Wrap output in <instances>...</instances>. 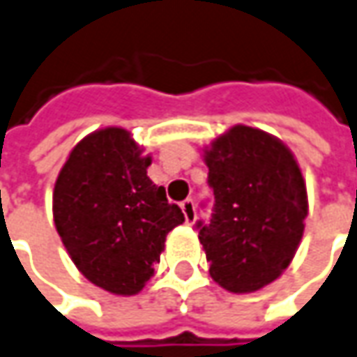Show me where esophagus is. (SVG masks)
<instances>
[{
    "label": "esophagus",
    "instance_id": "1",
    "mask_svg": "<svg viewBox=\"0 0 357 357\" xmlns=\"http://www.w3.org/2000/svg\"><path fill=\"white\" fill-rule=\"evenodd\" d=\"M181 211H183V217H185V220H188L189 225H191V222L195 220V217H197L193 199H185V201H181Z\"/></svg>",
    "mask_w": 357,
    "mask_h": 357
}]
</instances>
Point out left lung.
<instances>
[{"mask_svg": "<svg viewBox=\"0 0 357 357\" xmlns=\"http://www.w3.org/2000/svg\"><path fill=\"white\" fill-rule=\"evenodd\" d=\"M205 164L215 205L197 229L211 278L232 293L261 289L303 238L309 205L299 164L281 140L244 125L213 140Z\"/></svg>", "mask_w": 357, "mask_h": 357, "instance_id": "left-lung-1", "label": "left lung"}]
</instances>
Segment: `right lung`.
Returning a JSON list of instances; mask_svg holds the SVG:
<instances>
[{"instance_id":"add662e5","label":"right lung","mask_w":357,"mask_h":357,"mask_svg":"<svg viewBox=\"0 0 357 357\" xmlns=\"http://www.w3.org/2000/svg\"><path fill=\"white\" fill-rule=\"evenodd\" d=\"M150 156L125 128L79 140L52 195L58 234L76 268L97 287L135 295L154 275L166 234L185 217L146 176Z\"/></svg>"}]
</instances>
